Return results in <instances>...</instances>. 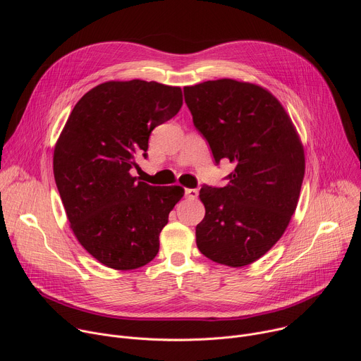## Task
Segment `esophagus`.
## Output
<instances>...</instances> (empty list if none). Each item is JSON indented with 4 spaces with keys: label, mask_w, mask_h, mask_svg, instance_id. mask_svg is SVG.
I'll list each match as a JSON object with an SVG mask.
<instances>
[{
    "label": "esophagus",
    "mask_w": 361,
    "mask_h": 361,
    "mask_svg": "<svg viewBox=\"0 0 361 361\" xmlns=\"http://www.w3.org/2000/svg\"><path fill=\"white\" fill-rule=\"evenodd\" d=\"M197 195H198L197 188H187V190H185V197H187V198L194 200V198H197Z\"/></svg>",
    "instance_id": "34e87169"
}]
</instances>
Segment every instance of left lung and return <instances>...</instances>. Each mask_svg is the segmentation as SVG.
Segmentation results:
<instances>
[{
    "instance_id": "left-lung-1",
    "label": "left lung",
    "mask_w": 361,
    "mask_h": 361,
    "mask_svg": "<svg viewBox=\"0 0 361 361\" xmlns=\"http://www.w3.org/2000/svg\"><path fill=\"white\" fill-rule=\"evenodd\" d=\"M192 123L216 163L234 164L228 184L202 185L205 216L195 227L198 250L228 267L263 257L284 234L304 178V148L281 106L266 88L221 78L184 87Z\"/></svg>"
}]
</instances>
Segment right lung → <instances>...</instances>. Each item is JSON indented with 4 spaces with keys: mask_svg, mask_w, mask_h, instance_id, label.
<instances>
[{
    "mask_svg": "<svg viewBox=\"0 0 361 361\" xmlns=\"http://www.w3.org/2000/svg\"><path fill=\"white\" fill-rule=\"evenodd\" d=\"M183 106L180 87L156 81H107L85 92L54 148V178L78 243L114 270L149 263L160 233L184 195L130 174L147 157L148 138Z\"/></svg>",
    "mask_w": 361,
    "mask_h": 361,
    "instance_id": "add662e5",
    "label": "right lung"
}]
</instances>
